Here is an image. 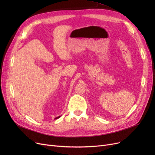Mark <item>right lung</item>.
<instances>
[{
	"instance_id": "right-lung-1",
	"label": "right lung",
	"mask_w": 155,
	"mask_h": 155,
	"mask_svg": "<svg viewBox=\"0 0 155 155\" xmlns=\"http://www.w3.org/2000/svg\"><path fill=\"white\" fill-rule=\"evenodd\" d=\"M61 116H58V117H56L54 119H58V118H60Z\"/></svg>"
}]
</instances>
